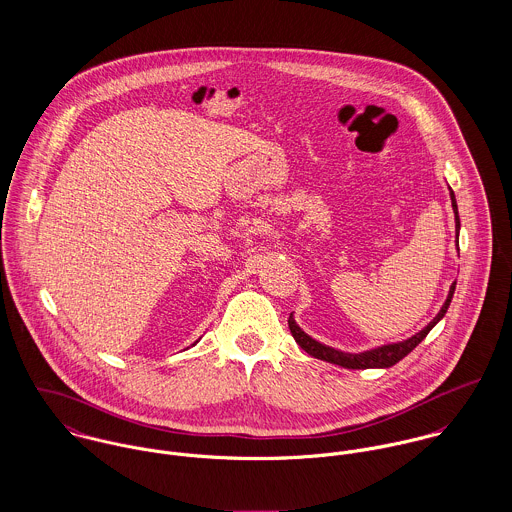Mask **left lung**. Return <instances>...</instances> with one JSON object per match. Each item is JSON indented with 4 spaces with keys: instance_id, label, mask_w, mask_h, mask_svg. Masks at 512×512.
Wrapping results in <instances>:
<instances>
[{
    "instance_id": "8db88e82",
    "label": "left lung",
    "mask_w": 512,
    "mask_h": 512,
    "mask_svg": "<svg viewBox=\"0 0 512 512\" xmlns=\"http://www.w3.org/2000/svg\"><path fill=\"white\" fill-rule=\"evenodd\" d=\"M449 199H451V207H453V215H455V246H457V252H459V228H461V222H459V213H457V201H455V195L453 191L449 189ZM455 292V282L449 286V292L447 297L441 305V309L438 311V315L416 335L404 339V341H398V343H388V345H380V347H374V349H368L363 353H345V351H339V349H333L329 345H323L319 341H315L311 335H307L297 323H295V317L290 315L288 319V325H290V331H292L293 339L295 343L311 357L315 359H321V361H327L331 365L343 366V368H390V366L396 365L398 361H402L408 353H412L424 339L426 335L438 325L439 321L443 319L449 303H451V297Z\"/></svg>"
}]
</instances>
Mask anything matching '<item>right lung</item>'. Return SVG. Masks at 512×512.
Listing matches in <instances>:
<instances>
[{"mask_svg":"<svg viewBox=\"0 0 512 512\" xmlns=\"http://www.w3.org/2000/svg\"><path fill=\"white\" fill-rule=\"evenodd\" d=\"M197 343H199V341H195V343H193V345H197Z\"/></svg>","mask_w":512,"mask_h":512,"instance_id":"right-lung-1","label":"right lung"}]
</instances>
